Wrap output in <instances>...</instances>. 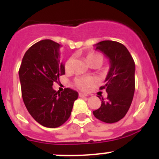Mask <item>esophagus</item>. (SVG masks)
Segmentation results:
<instances>
[{
    "label": "esophagus",
    "instance_id": "obj_1",
    "mask_svg": "<svg viewBox=\"0 0 159 159\" xmlns=\"http://www.w3.org/2000/svg\"><path fill=\"white\" fill-rule=\"evenodd\" d=\"M79 96H80V97H86V96H88V95H87V94L81 93V92H80V93H79Z\"/></svg>",
    "mask_w": 159,
    "mask_h": 159
}]
</instances>
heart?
Here are the masks:
<instances>
[{
	"label": "heart",
	"mask_w": 159,
	"mask_h": 159,
	"mask_svg": "<svg viewBox=\"0 0 159 159\" xmlns=\"http://www.w3.org/2000/svg\"><path fill=\"white\" fill-rule=\"evenodd\" d=\"M102 60H103V58H102V55L99 54V53L91 52L88 53L86 56V61L90 65L96 62L101 64L102 63ZM72 66L73 58L70 57L66 60L65 64H64V69L66 71H70L72 69ZM74 84H75V87L78 88L79 89L82 90V91H88L90 87L94 84V80L92 79L88 78V77H77L74 80Z\"/></svg>",
	"instance_id": "obj_1"
}]
</instances>
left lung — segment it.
Here are the masks:
<instances>
[{
	"mask_svg": "<svg viewBox=\"0 0 159 159\" xmlns=\"http://www.w3.org/2000/svg\"><path fill=\"white\" fill-rule=\"evenodd\" d=\"M96 50L109 58L110 70L105 80L107 99L102 98L101 107L94 111L96 119L107 123H113L123 119L131 104L135 88V65L127 48L121 43L103 40L95 44Z\"/></svg>",
	"mask_w": 159,
	"mask_h": 159,
	"instance_id": "obj_1",
	"label": "left lung"
}]
</instances>
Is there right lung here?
Here are the masks:
<instances>
[{"instance_id": "obj_1", "label": "right lung", "mask_w": 159, "mask_h": 159, "mask_svg": "<svg viewBox=\"0 0 159 159\" xmlns=\"http://www.w3.org/2000/svg\"><path fill=\"white\" fill-rule=\"evenodd\" d=\"M60 45L51 40H43L25 52L19 69L23 101L32 117L43 127L56 128L71 116L78 92L65 88L61 93L52 88L60 75L65 74L60 64Z\"/></svg>"}]
</instances>
